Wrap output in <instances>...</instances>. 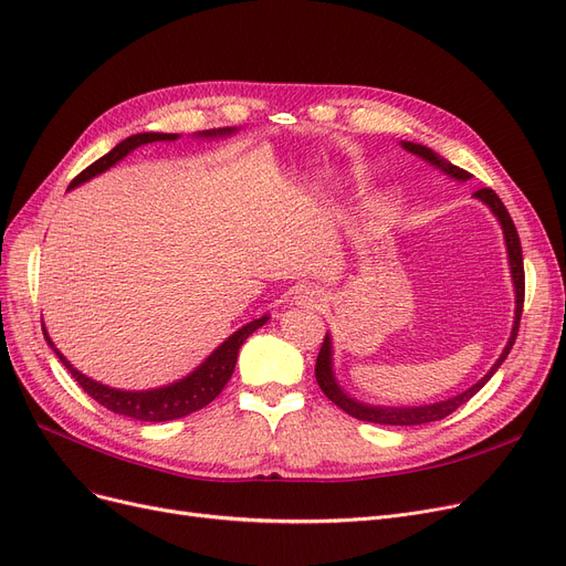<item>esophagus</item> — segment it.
<instances>
[{
    "label": "esophagus",
    "mask_w": 566,
    "mask_h": 566,
    "mask_svg": "<svg viewBox=\"0 0 566 566\" xmlns=\"http://www.w3.org/2000/svg\"><path fill=\"white\" fill-rule=\"evenodd\" d=\"M296 301L301 303V305H318L322 303V296H318V291H314V289H301L298 291V296H296Z\"/></svg>",
    "instance_id": "obj_1"
}]
</instances>
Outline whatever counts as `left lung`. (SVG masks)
<instances>
[{"label": "left lung", "mask_w": 566, "mask_h": 566, "mask_svg": "<svg viewBox=\"0 0 566 566\" xmlns=\"http://www.w3.org/2000/svg\"><path fill=\"white\" fill-rule=\"evenodd\" d=\"M402 147H405L407 153H411L416 157H421L423 161L432 164L434 168L444 170V174L449 178H453V180L464 182V180L472 178V174H467V170L453 166L444 157H439L434 150H430V147H426V145L402 140ZM474 199L483 201L490 210H493V214L497 217V222L502 224L504 242H506V254H509V265H511V280H513V291H515V316H513V328H511V335H509V342H506L504 352L500 354L495 365L490 367L488 375H483L472 388L458 392V396H453L449 400H439V402L421 405V407H375V405H365V402H358L356 398L347 396V392H344L342 386L337 384L335 373H333V339L326 333L324 344H322V352H318L316 367H314L316 384L322 386V390L326 392V398L331 402H335L342 411H347L349 416H354V419L367 421V423H379V426H421V423L441 421V419H447L449 413H453L458 407H462L467 400H472L476 392L488 384V379L500 370V365L506 360V356H509V352L513 347V342H515V335H518V328H521L523 303H525V268H523L521 238H518V231H515V227H513V219H511L509 210L504 208V203L500 201V196L493 189L485 187V189L474 191Z\"/></svg>", "instance_id": "1"}]
</instances>
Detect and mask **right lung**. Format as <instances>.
Returning a JSON list of instances; mask_svg holds the SVG:
<instances>
[{
    "label": "right lung",
    "instance_id": "1",
    "mask_svg": "<svg viewBox=\"0 0 566 566\" xmlns=\"http://www.w3.org/2000/svg\"><path fill=\"white\" fill-rule=\"evenodd\" d=\"M235 127H224V129H208V132H199L196 136L199 138H222V136H231L235 134ZM180 138L178 134H157V132H145V134H136L129 136L122 143H117L108 155H104L102 159H96L94 164H90L81 176H76L71 180L69 189L78 187L87 180H92L94 176L104 174L111 166H115L119 159H125L129 153H134L136 147L155 143V140H176ZM268 314L261 318H254V322L244 324L242 328H238L231 337H227L219 347L199 365L191 375H187L180 381H174L161 388H150V390H119V388H111L106 384H99L90 379L87 375L78 373L73 367L62 352L55 347V342L48 335L45 326H43V337L48 342L57 358L62 360V365L71 373V377L81 384V388L87 392L90 398H94L102 407L119 413V416H129V419L136 421H147V423H164V421H174V419H182V416L199 411L206 405H210L222 388L229 384L233 370H235V360H238V352L242 347V342L248 339L256 328H261L268 322Z\"/></svg>",
    "mask_w": 566,
    "mask_h": 566
}]
</instances>
